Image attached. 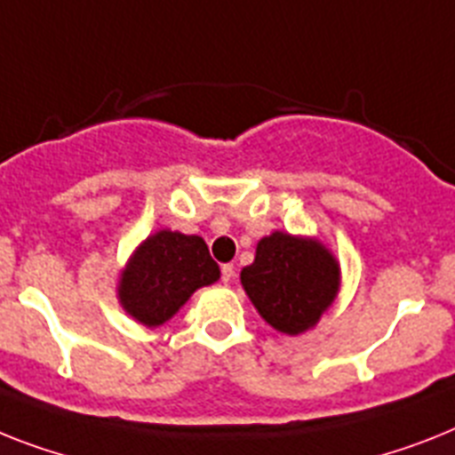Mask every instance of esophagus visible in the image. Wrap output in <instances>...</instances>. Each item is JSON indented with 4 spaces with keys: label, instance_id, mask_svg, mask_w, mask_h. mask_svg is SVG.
I'll use <instances>...</instances> for the list:
<instances>
[{
    "label": "esophagus",
    "instance_id": "obj_1",
    "mask_svg": "<svg viewBox=\"0 0 455 455\" xmlns=\"http://www.w3.org/2000/svg\"><path fill=\"white\" fill-rule=\"evenodd\" d=\"M220 274H223V283H230L235 279V265H223Z\"/></svg>",
    "mask_w": 455,
    "mask_h": 455
}]
</instances>
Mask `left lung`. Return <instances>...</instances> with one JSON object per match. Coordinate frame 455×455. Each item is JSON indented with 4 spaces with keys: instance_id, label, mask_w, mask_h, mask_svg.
Returning a JSON list of instances; mask_svg holds the SVG:
<instances>
[{
    "instance_id": "left-lung-1",
    "label": "left lung",
    "mask_w": 455,
    "mask_h": 455,
    "mask_svg": "<svg viewBox=\"0 0 455 455\" xmlns=\"http://www.w3.org/2000/svg\"><path fill=\"white\" fill-rule=\"evenodd\" d=\"M265 323L283 335L316 328L341 286L335 253L316 236L274 230L255 246V260L239 274Z\"/></svg>"
}]
</instances>
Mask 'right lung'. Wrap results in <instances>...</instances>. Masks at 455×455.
<instances>
[{
  "label": "right lung",
  "instance_id": "obj_1",
  "mask_svg": "<svg viewBox=\"0 0 455 455\" xmlns=\"http://www.w3.org/2000/svg\"><path fill=\"white\" fill-rule=\"evenodd\" d=\"M219 279L220 269L202 236L163 228L134 249L116 292L127 316L146 328H160L197 288Z\"/></svg>",
  "mask_w": 455,
  "mask_h": 455
}]
</instances>
